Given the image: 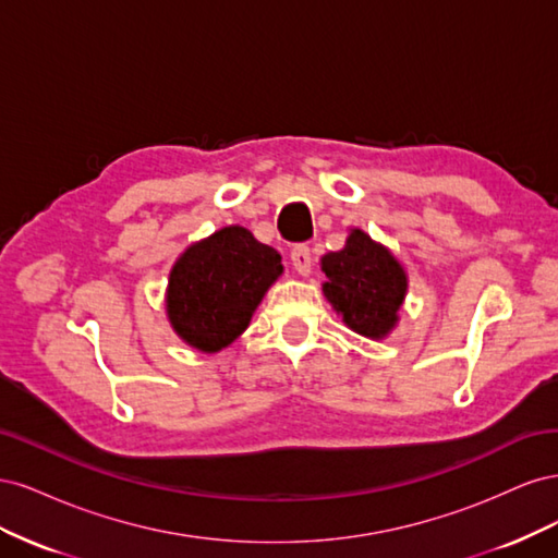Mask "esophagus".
Here are the masks:
<instances>
[{"label": "esophagus", "instance_id": "obj_1", "mask_svg": "<svg viewBox=\"0 0 558 558\" xmlns=\"http://www.w3.org/2000/svg\"><path fill=\"white\" fill-rule=\"evenodd\" d=\"M291 260H293V267L298 275L307 277L312 272V251L307 244H295L291 248Z\"/></svg>", "mask_w": 558, "mask_h": 558}]
</instances>
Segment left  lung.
I'll list each match as a JSON object with an SVG mask.
<instances>
[{
    "instance_id": "8db88e82",
    "label": "left lung",
    "mask_w": 558,
    "mask_h": 558,
    "mask_svg": "<svg viewBox=\"0 0 558 558\" xmlns=\"http://www.w3.org/2000/svg\"><path fill=\"white\" fill-rule=\"evenodd\" d=\"M320 269L326 272L324 295L353 332L381 340L396 328L408 275L386 246L353 228L342 251L320 258Z\"/></svg>"
}]
</instances>
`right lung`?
Wrapping results in <instances>:
<instances>
[{
	"label": "right lung",
	"instance_id": "right-lung-1",
	"mask_svg": "<svg viewBox=\"0 0 558 558\" xmlns=\"http://www.w3.org/2000/svg\"><path fill=\"white\" fill-rule=\"evenodd\" d=\"M281 256L242 226H228L181 253L167 286V316L185 344L221 351L248 328Z\"/></svg>",
	"mask_w": 558,
	"mask_h": 558
}]
</instances>
